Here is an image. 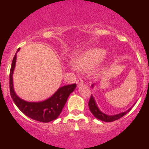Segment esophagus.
<instances>
[{"instance_id": "esophagus-1", "label": "esophagus", "mask_w": 149, "mask_h": 149, "mask_svg": "<svg viewBox=\"0 0 149 149\" xmlns=\"http://www.w3.org/2000/svg\"><path fill=\"white\" fill-rule=\"evenodd\" d=\"M76 84H77V86H81V85H82V84H84V80L82 79H79L77 80V81H76Z\"/></svg>"}]
</instances>
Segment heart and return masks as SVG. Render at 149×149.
<instances>
[{
    "mask_svg": "<svg viewBox=\"0 0 149 149\" xmlns=\"http://www.w3.org/2000/svg\"><path fill=\"white\" fill-rule=\"evenodd\" d=\"M106 55V51L102 48H91L85 51L82 55L74 61V65L82 70L92 68L103 61Z\"/></svg>",
    "mask_w": 149,
    "mask_h": 149,
    "instance_id": "heart-1",
    "label": "heart"
}]
</instances>
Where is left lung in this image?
Masks as SVG:
<instances>
[{
	"label": "left lung",
	"instance_id": "left-lung-1",
	"mask_svg": "<svg viewBox=\"0 0 149 149\" xmlns=\"http://www.w3.org/2000/svg\"><path fill=\"white\" fill-rule=\"evenodd\" d=\"M88 107H89V109L90 111H91V113L94 115V116L96 118L104 122H113L115 120H119L120 118H123L124 115H125L127 112H130V109H132L131 107L128 110L125 111V112H122V113L118 114V115H105L104 113L102 112L100 110V109L97 107V104H96L95 101H94V97H93V96L91 95V97H90L89 102H88Z\"/></svg>",
	"mask_w": 149,
	"mask_h": 149
}]
</instances>
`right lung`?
I'll list each match as a JSON object with an SVG mask.
<instances>
[{"instance_id": "add662e5", "label": "right lung", "mask_w": 149, "mask_h": 149, "mask_svg": "<svg viewBox=\"0 0 149 149\" xmlns=\"http://www.w3.org/2000/svg\"><path fill=\"white\" fill-rule=\"evenodd\" d=\"M19 50V49H18L17 52ZM16 53L12 61L9 75V87L11 98L17 107L29 118L42 123H48L54 120L61 113L69 95L76 88V84H73L61 87L50 98L45 101L40 102H28L24 101L16 96L13 87L12 76L16 64Z\"/></svg>"}]
</instances>
